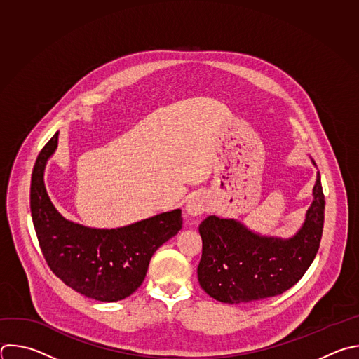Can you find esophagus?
<instances>
[{"instance_id":"esophagus-1","label":"esophagus","mask_w":359,"mask_h":359,"mask_svg":"<svg viewBox=\"0 0 359 359\" xmlns=\"http://www.w3.org/2000/svg\"><path fill=\"white\" fill-rule=\"evenodd\" d=\"M208 210V200L207 197L203 194V193H196L193 194L187 203H186V207H184V212H186V217H190V218H194L197 215H201L203 212H205Z\"/></svg>"}]
</instances>
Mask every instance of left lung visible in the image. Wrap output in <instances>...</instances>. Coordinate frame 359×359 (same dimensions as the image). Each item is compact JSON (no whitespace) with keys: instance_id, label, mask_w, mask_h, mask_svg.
Here are the masks:
<instances>
[{"instance_id":"left-lung-1","label":"left lung","mask_w":359,"mask_h":359,"mask_svg":"<svg viewBox=\"0 0 359 359\" xmlns=\"http://www.w3.org/2000/svg\"><path fill=\"white\" fill-rule=\"evenodd\" d=\"M324 205L317 172L313 201L290 238L262 235L235 218L208 215L198 225L203 252L197 278L201 289L221 303L238 304L273 297L294 286L317 255Z\"/></svg>"}]
</instances>
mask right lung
I'll list each match as a JSON object with an SVG mask.
<instances>
[{
  "label": "right lung",
  "mask_w": 359,
  "mask_h": 359,
  "mask_svg": "<svg viewBox=\"0 0 359 359\" xmlns=\"http://www.w3.org/2000/svg\"><path fill=\"white\" fill-rule=\"evenodd\" d=\"M59 133L43 147L31 180V214L42 254L52 272L77 293L118 302L144 282L152 255L183 224L182 210L118 228H93L63 217L45 187V168L57 148Z\"/></svg>",
  "instance_id": "obj_1"
}]
</instances>
